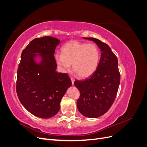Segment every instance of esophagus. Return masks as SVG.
<instances>
[{
  "instance_id": "34e87169",
  "label": "esophagus",
  "mask_w": 147,
  "mask_h": 147,
  "mask_svg": "<svg viewBox=\"0 0 147 147\" xmlns=\"http://www.w3.org/2000/svg\"><path fill=\"white\" fill-rule=\"evenodd\" d=\"M70 79H71V81H72V85H74V82H75V79H74V78H72V77H71V78H70Z\"/></svg>"
}]
</instances>
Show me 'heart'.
<instances>
[{"instance_id":"obj_1","label":"heart","mask_w":147,"mask_h":147,"mask_svg":"<svg viewBox=\"0 0 147 147\" xmlns=\"http://www.w3.org/2000/svg\"><path fill=\"white\" fill-rule=\"evenodd\" d=\"M61 55H56L57 64L67 72L72 64L74 72L80 78H86L94 73L100 60L99 48L94 44L70 41L61 49Z\"/></svg>"}]
</instances>
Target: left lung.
<instances>
[{
    "mask_svg": "<svg viewBox=\"0 0 147 147\" xmlns=\"http://www.w3.org/2000/svg\"><path fill=\"white\" fill-rule=\"evenodd\" d=\"M95 42L101 51L95 72L83 81H75L80 92L77 109L83 116L96 118L105 113L112 105L120 83L118 59L110 47L99 40L83 37Z\"/></svg>",
    "mask_w": 147,
    "mask_h": 147,
    "instance_id": "left-lung-1",
    "label": "left lung"
}]
</instances>
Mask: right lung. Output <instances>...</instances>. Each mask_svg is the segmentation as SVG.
Instances as JSON below:
<instances>
[{
    "label": "right lung",
    "instance_id": "1",
    "mask_svg": "<svg viewBox=\"0 0 147 147\" xmlns=\"http://www.w3.org/2000/svg\"><path fill=\"white\" fill-rule=\"evenodd\" d=\"M60 42L50 36L36 38L21 55L17 72V95L28 112L41 118H50L58 113L61 100L72 85L67 74L56 72L54 54Z\"/></svg>",
    "mask_w": 147,
    "mask_h": 147
}]
</instances>
